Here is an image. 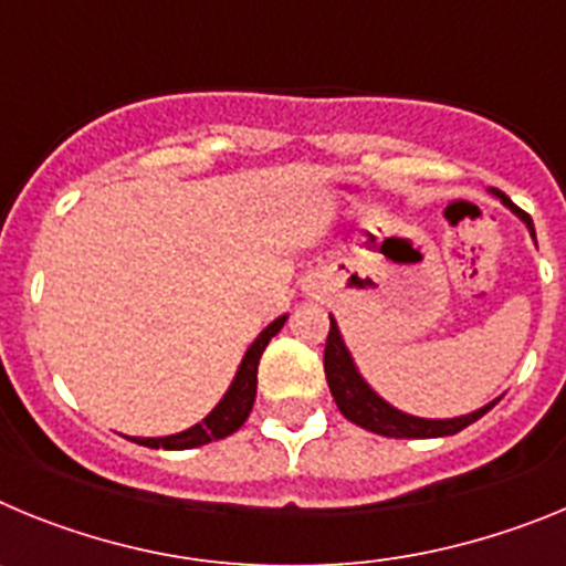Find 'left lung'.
I'll list each match as a JSON object with an SVG mask.
<instances>
[{
	"label": "left lung",
	"mask_w": 566,
	"mask_h": 566,
	"mask_svg": "<svg viewBox=\"0 0 566 566\" xmlns=\"http://www.w3.org/2000/svg\"><path fill=\"white\" fill-rule=\"evenodd\" d=\"M496 195L507 203L518 218H524L530 227V234L536 238V229H533V221H530V214L522 212L516 203L510 201L507 195L499 192ZM323 365H326V379L328 388H332V397L337 402V408L343 411L345 419H352L354 424L365 428V431L379 433V437H391V439H433V437H453L462 428L473 424L476 419H482L484 413L493 408L496 402L484 405L479 411L468 413V417H457V419H419V417H408V413L397 411L388 402L377 397V394L363 382V377L357 374L352 363V354L345 352L343 337L337 332V323L332 319V328H328L326 337V354H323Z\"/></svg>",
	"instance_id": "obj_1"
}]
</instances>
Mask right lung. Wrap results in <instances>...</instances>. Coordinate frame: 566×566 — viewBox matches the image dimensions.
Returning <instances> with one entry per match:
<instances>
[{"label": "right lung", "instance_id": "right-lung-1", "mask_svg": "<svg viewBox=\"0 0 566 566\" xmlns=\"http://www.w3.org/2000/svg\"><path fill=\"white\" fill-rule=\"evenodd\" d=\"M286 317H277L269 328H263L258 339L252 343V348L247 352L243 363H240V371L234 377L232 388L227 391V397L218 402L212 413H209L203 422H198L195 428L184 433H175V437H161V439H135L144 448H164V451H187V448H198V444H207L212 439H223L229 433H234L240 424L247 422L249 413H252L254 394H258V363L266 352L269 339L283 328Z\"/></svg>", "mask_w": 566, "mask_h": 566}]
</instances>
